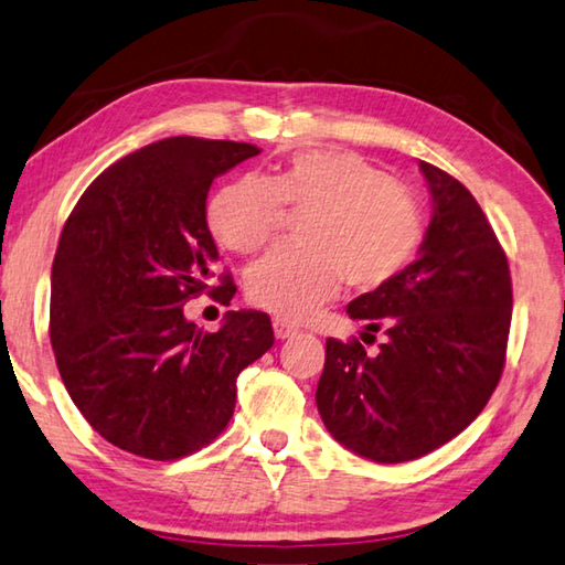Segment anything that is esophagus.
Returning a JSON list of instances; mask_svg holds the SVG:
<instances>
[{
    "mask_svg": "<svg viewBox=\"0 0 565 565\" xmlns=\"http://www.w3.org/2000/svg\"><path fill=\"white\" fill-rule=\"evenodd\" d=\"M273 330H275V338H277V340H288V338H292V335H298V328H292L290 322H285V320H280V318H277V320L273 322Z\"/></svg>",
    "mask_w": 565,
    "mask_h": 565,
    "instance_id": "obj_1",
    "label": "esophagus"
}]
</instances>
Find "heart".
Masks as SVG:
<instances>
[{"label":"heart","mask_w":565,"mask_h":565,"mask_svg":"<svg viewBox=\"0 0 565 565\" xmlns=\"http://www.w3.org/2000/svg\"><path fill=\"white\" fill-rule=\"evenodd\" d=\"M282 205L308 210L298 237L249 265V300L300 320L330 298L340 277L373 290L401 275L423 243L418 200L350 150H302L273 178L245 174L210 202V230L235 253H255L275 235Z\"/></svg>","instance_id":"1"}]
</instances>
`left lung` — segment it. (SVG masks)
<instances>
[{
	"instance_id": "1",
	"label": "left lung",
	"mask_w": 565,
	"mask_h": 565,
	"mask_svg": "<svg viewBox=\"0 0 565 565\" xmlns=\"http://www.w3.org/2000/svg\"><path fill=\"white\" fill-rule=\"evenodd\" d=\"M420 172L433 215L418 257L348 305L363 335L385 340L365 353L330 338L316 393L330 436L375 463L415 460L466 430L501 381L511 330V273L483 210L448 172Z\"/></svg>"
}]
</instances>
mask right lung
<instances>
[{
    "mask_svg": "<svg viewBox=\"0 0 565 565\" xmlns=\"http://www.w3.org/2000/svg\"><path fill=\"white\" fill-rule=\"evenodd\" d=\"M260 154L255 145L168 137L129 152L89 184L52 263L50 338L64 387L102 438L174 460L233 418L237 375L273 348L270 318L227 310L217 332L184 318L220 260L207 192ZM210 295L230 305L235 282Z\"/></svg>",
    "mask_w": 565,
    "mask_h": 565,
    "instance_id": "obj_1",
    "label": "right lung"
}]
</instances>
